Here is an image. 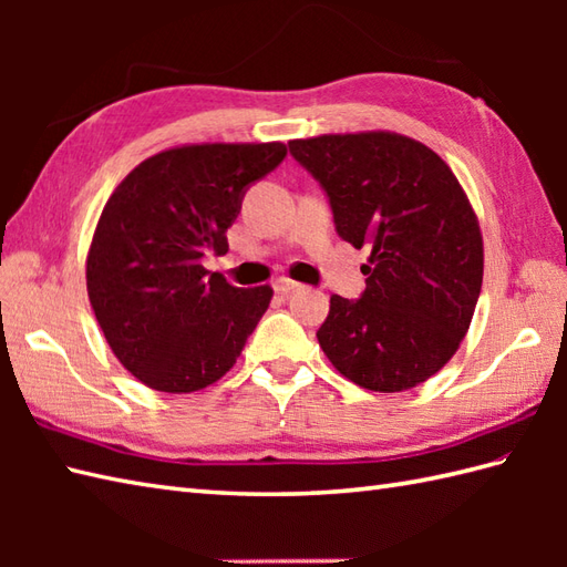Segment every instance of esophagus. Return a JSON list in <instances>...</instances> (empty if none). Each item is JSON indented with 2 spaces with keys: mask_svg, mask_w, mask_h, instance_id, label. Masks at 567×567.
I'll use <instances>...</instances> for the list:
<instances>
[{
  "mask_svg": "<svg viewBox=\"0 0 567 567\" xmlns=\"http://www.w3.org/2000/svg\"><path fill=\"white\" fill-rule=\"evenodd\" d=\"M297 282L295 280H290V277H277V280L272 282V290L277 292V295H290V292H295L297 290Z\"/></svg>",
  "mask_w": 567,
  "mask_h": 567,
  "instance_id": "esophagus-1",
  "label": "esophagus"
}]
</instances>
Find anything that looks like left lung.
Returning a JSON list of instances; mask_svg holds the SVG:
<instances>
[{"mask_svg":"<svg viewBox=\"0 0 567 567\" xmlns=\"http://www.w3.org/2000/svg\"><path fill=\"white\" fill-rule=\"evenodd\" d=\"M287 148L321 185L336 234L370 246L365 290L331 297L319 346L360 388H416L457 351L483 287V236L461 183L424 143L388 131Z\"/></svg>","mask_w":567,"mask_h":567,"instance_id":"left-lung-1","label":"left lung"}]
</instances>
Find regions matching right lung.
<instances>
[{
    "label": "right lung",
    "mask_w": 567,
    "mask_h": 567,
    "mask_svg": "<svg viewBox=\"0 0 567 567\" xmlns=\"http://www.w3.org/2000/svg\"><path fill=\"white\" fill-rule=\"evenodd\" d=\"M282 143H204L134 167L104 204L87 295L122 365L161 392H197L234 368L268 309V285L238 290L202 265L228 250L250 185L285 161Z\"/></svg>",
    "instance_id": "add662e5"
}]
</instances>
